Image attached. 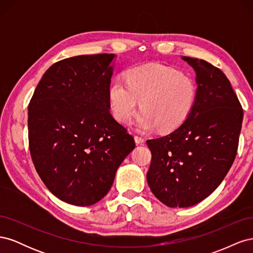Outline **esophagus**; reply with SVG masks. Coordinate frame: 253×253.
Segmentation results:
<instances>
[{
  "label": "esophagus",
  "mask_w": 253,
  "mask_h": 253,
  "mask_svg": "<svg viewBox=\"0 0 253 253\" xmlns=\"http://www.w3.org/2000/svg\"><path fill=\"white\" fill-rule=\"evenodd\" d=\"M134 139H135V142L136 144H142L144 142V138H142V137L140 136H134Z\"/></svg>",
  "instance_id": "1"
}]
</instances>
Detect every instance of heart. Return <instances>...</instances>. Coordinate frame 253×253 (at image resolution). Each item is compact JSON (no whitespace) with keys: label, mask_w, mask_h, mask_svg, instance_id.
<instances>
[{"label":"heart","mask_w":253,"mask_h":253,"mask_svg":"<svg viewBox=\"0 0 253 253\" xmlns=\"http://www.w3.org/2000/svg\"><path fill=\"white\" fill-rule=\"evenodd\" d=\"M109 98L113 115L121 124H129L141 105L142 111L137 116L140 131L158 127L162 132H172L192 114L197 85L193 78L175 68L144 64L132 68L126 82L114 80Z\"/></svg>","instance_id":"heart-1"}]
</instances>
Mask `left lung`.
<instances>
[{"label": "left lung", "mask_w": 253, "mask_h": 253, "mask_svg": "<svg viewBox=\"0 0 253 253\" xmlns=\"http://www.w3.org/2000/svg\"><path fill=\"white\" fill-rule=\"evenodd\" d=\"M193 67L197 100L181 126L150 139L149 187L171 208H187L208 197L234 162L243 109L225 74L205 60L181 57Z\"/></svg>", "instance_id": "8db88e82"}]
</instances>
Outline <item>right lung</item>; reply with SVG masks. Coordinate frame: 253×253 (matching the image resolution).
I'll use <instances>...</instances> for the list:
<instances>
[{"instance_id": "add662e5", "label": "right lung", "mask_w": 253, "mask_h": 253, "mask_svg": "<svg viewBox=\"0 0 253 253\" xmlns=\"http://www.w3.org/2000/svg\"><path fill=\"white\" fill-rule=\"evenodd\" d=\"M115 57L82 55L52 64L28 105L33 163L44 185L67 204L100 201L135 148L132 135L110 113Z\"/></svg>"}]
</instances>
